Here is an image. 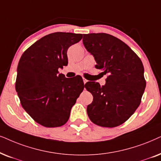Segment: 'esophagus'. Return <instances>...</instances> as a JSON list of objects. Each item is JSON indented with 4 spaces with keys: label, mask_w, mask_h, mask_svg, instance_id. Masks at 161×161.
<instances>
[{
    "label": "esophagus",
    "mask_w": 161,
    "mask_h": 161,
    "mask_svg": "<svg viewBox=\"0 0 161 161\" xmlns=\"http://www.w3.org/2000/svg\"><path fill=\"white\" fill-rule=\"evenodd\" d=\"M83 82H84V84L85 85V83H86L87 82V80L85 78H84V77H83Z\"/></svg>",
    "instance_id": "34e87169"
}]
</instances>
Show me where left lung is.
I'll return each instance as SVG.
<instances>
[{
  "label": "left lung",
  "mask_w": 161,
  "mask_h": 161,
  "mask_svg": "<svg viewBox=\"0 0 161 161\" xmlns=\"http://www.w3.org/2000/svg\"><path fill=\"white\" fill-rule=\"evenodd\" d=\"M83 44L107 75L106 84L87 82L93 96L87 113L93 124L113 128L124 123L140 105L146 87L144 68L138 56L119 38L106 33L85 34Z\"/></svg>",
  "instance_id": "8db88e82"
}]
</instances>
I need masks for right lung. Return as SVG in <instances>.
Masks as SVG:
<instances>
[{"label":"right lung","instance_id":"add662e5","mask_svg":"<svg viewBox=\"0 0 161 161\" xmlns=\"http://www.w3.org/2000/svg\"><path fill=\"white\" fill-rule=\"evenodd\" d=\"M82 38V34H49L31 45L21 56L16 91L23 109L43 127L64 125L85 87L80 76L68 79L58 72L59 68L68 65V48Z\"/></svg>","mask_w":161,"mask_h":161}]
</instances>
